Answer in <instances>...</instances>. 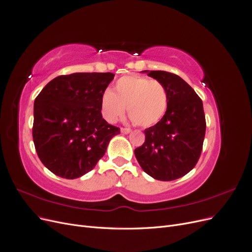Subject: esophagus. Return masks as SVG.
Returning <instances> with one entry per match:
<instances>
[{
	"mask_svg": "<svg viewBox=\"0 0 252 252\" xmlns=\"http://www.w3.org/2000/svg\"><path fill=\"white\" fill-rule=\"evenodd\" d=\"M131 131V129L130 128H121V132H123V133H129Z\"/></svg>",
	"mask_w": 252,
	"mask_h": 252,
	"instance_id": "esophagus-1",
	"label": "esophagus"
}]
</instances>
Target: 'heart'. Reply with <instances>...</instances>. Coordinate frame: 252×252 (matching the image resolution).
<instances>
[{
  "label": "heart",
  "instance_id": "heart-1",
  "mask_svg": "<svg viewBox=\"0 0 252 252\" xmlns=\"http://www.w3.org/2000/svg\"><path fill=\"white\" fill-rule=\"evenodd\" d=\"M127 113L134 124L142 127L155 125L161 120L168 105V94L163 84L141 75H125L119 79L114 90L106 89L101 98L103 117L114 123Z\"/></svg>",
  "mask_w": 252,
  "mask_h": 252
}]
</instances>
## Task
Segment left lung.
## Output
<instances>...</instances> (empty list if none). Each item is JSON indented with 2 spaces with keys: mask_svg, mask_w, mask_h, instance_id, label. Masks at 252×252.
Instances as JSON below:
<instances>
[{
  "mask_svg": "<svg viewBox=\"0 0 252 252\" xmlns=\"http://www.w3.org/2000/svg\"><path fill=\"white\" fill-rule=\"evenodd\" d=\"M161 82L168 94L164 117L145 129V142L134 155L142 169L156 180L184 177L197 163L206 131L203 102L179 75L162 70H145Z\"/></svg>",
  "mask_w": 252,
  "mask_h": 252,
  "instance_id": "left-lung-1",
  "label": "left lung"
}]
</instances>
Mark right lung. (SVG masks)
<instances>
[{
	"label": "right lung",
	"mask_w": 252,
	"mask_h": 252,
	"mask_svg": "<svg viewBox=\"0 0 252 252\" xmlns=\"http://www.w3.org/2000/svg\"><path fill=\"white\" fill-rule=\"evenodd\" d=\"M111 72H77L51 80L35 97L32 138L47 169L64 179L93 170L120 128L106 122L101 98Z\"/></svg>",
	"instance_id": "add662e5"
}]
</instances>
